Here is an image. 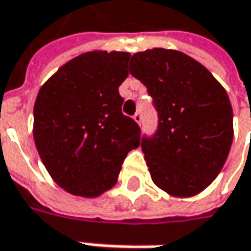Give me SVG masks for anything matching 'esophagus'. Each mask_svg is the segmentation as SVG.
I'll return each mask as SVG.
<instances>
[{
    "mask_svg": "<svg viewBox=\"0 0 251 251\" xmlns=\"http://www.w3.org/2000/svg\"><path fill=\"white\" fill-rule=\"evenodd\" d=\"M133 119L140 125V124H142V115H140V112H136L133 115Z\"/></svg>",
    "mask_w": 251,
    "mask_h": 251,
    "instance_id": "obj_1",
    "label": "esophagus"
}]
</instances>
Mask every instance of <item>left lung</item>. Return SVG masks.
Returning <instances> with one entry per match:
<instances>
[{
  "label": "left lung",
  "mask_w": 251,
  "mask_h": 251,
  "mask_svg": "<svg viewBox=\"0 0 251 251\" xmlns=\"http://www.w3.org/2000/svg\"><path fill=\"white\" fill-rule=\"evenodd\" d=\"M129 72L147 87L158 129L143 137L152 182L175 197H192L218 176L233 140L228 94L211 72L176 50L136 52Z\"/></svg>",
  "instance_id": "1"
}]
</instances>
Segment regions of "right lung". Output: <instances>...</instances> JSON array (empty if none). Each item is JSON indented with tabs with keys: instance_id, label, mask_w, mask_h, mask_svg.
<instances>
[{
	"instance_id": "add662e5",
	"label": "right lung",
	"mask_w": 251,
	"mask_h": 251,
	"mask_svg": "<svg viewBox=\"0 0 251 251\" xmlns=\"http://www.w3.org/2000/svg\"><path fill=\"white\" fill-rule=\"evenodd\" d=\"M130 54L90 51L62 65L40 87L33 137L48 174L74 196L99 197L117 183L140 127L122 114L118 87Z\"/></svg>"
}]
</instances>
